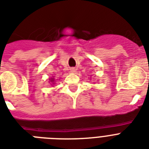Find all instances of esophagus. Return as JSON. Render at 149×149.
<instances>
[{
	"mask_svg": "<svg viewBox=\"0 0 149 149\" xmlns=\"http://www.w3.org/2000/svg\"><path fill=\"white\" fill-rule=\"evenodd\" d=\"M70 71H71V72H72V73H74V72H75L76 69L74 68H72L70 69Z\"/></svg>",
	"mask_w": 149,
	"mask_h": 149,
	"instance_id": "34e87169",
	"label": "esophagus"
}]
</instances>
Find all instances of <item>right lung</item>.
I'll return each instance as SVG.
<instances>
[{
  "label": "right lung",
  "instance_id": "1",
  "mask_svg": "<svg viewBox=\"0 0 149 149\" xmlns=\"http://www.w3.org/2000/svg\"><path fill=\"white\" fill-rule=\"evenodd\" d=\"M49 80H50V82H52V83L53 84H55V83H53V82L55 81V79H54L53 77H51V78H50Z\"/></svg>",
  "mask_w": 149,
  "mask_h": 149
}]
</instances>
